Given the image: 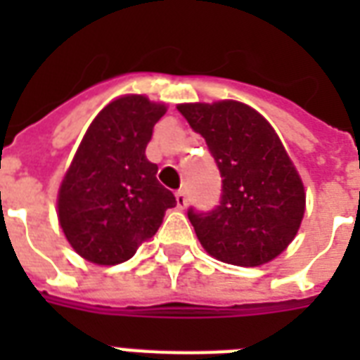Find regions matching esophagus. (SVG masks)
<instances>
[{
    "instance_id": "obj_1",
    "label": "esophagus",
    "mask_w": 360,
    "mask_h": 360,
    "mask_svg": "<svg viewBox=\"0 0 360 360\" xmlns=\"http://www.w3.org/2000/svg\"><path fill=\"white\" fill-rule=\"evenodd\" d=\"M175 202H177V207L185 209L186 203H188V198H186V191L175 192Z\"/></svg>"
}]
</instances>
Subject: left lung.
I'll use <instances>...</instances> for the list:
<instances>
[{
	"label": "left lung",
	"mask_w": 360,
	"mask_h": 360,
	"mask_svg": "<svg viewBox=\"0 0 360 360\" xmlns=\"http://www.w3.org/2000/svg\"><path fill=\"white\" fill-rule=\"evenodd\" d=\"M222 177L219 205L188 209L202 246L231 265L256 267L290 245L304 214V186L274 129L236 101L181 104Z\"/></svg>",
	"instance_id": "obj_1"
}]
</instances>
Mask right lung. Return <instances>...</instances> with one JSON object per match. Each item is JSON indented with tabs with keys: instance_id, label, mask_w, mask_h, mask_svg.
<instances>
[{
	"instance_id": "add662e5",
	"label": "right lung",
	"mask_w": 360,
	"mask_h": 360,
	"mask_svg": "<svg viewBox=\"0 0 360 360\" xmlns=\"http://www.w3.org/2000/svg\"><path fill=\"white\" fill-rule=\"evenodd\" d=\"M164 104L141 95L110 103L95 117L59 188V224L78 254L98 265L134 256L157 233L175 196L157 179L146 158L153 127Z\"/></svg>"
}]
</instances>
